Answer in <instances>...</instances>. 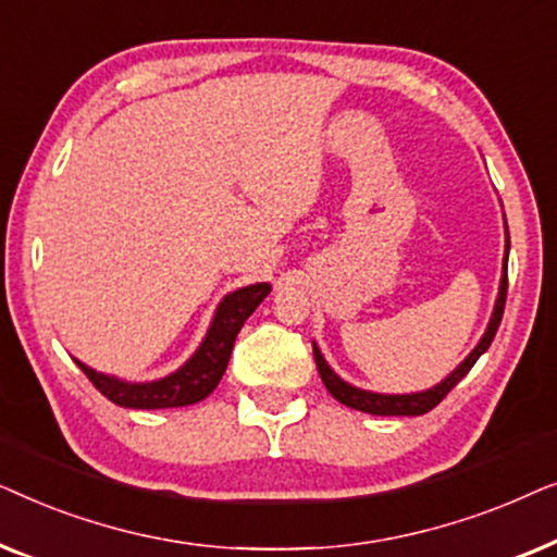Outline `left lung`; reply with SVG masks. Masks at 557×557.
I'll use <instances>...</instances> for the list:
<instances>
[{
  "instance_id": "left-lung-1",
  "label": "left lung",
  "mask_w": 557,
  "mask_h": 557,
  "mask_svg": "<svg viewBox=\"0 0 557 557\" xmlns=\"http://www.w3.org/2000/svg\"><path fill=\"white\" fill-rule=\"evenodd\" d=\"M505 261H502V278H499V294L497 301H494V311L490 317V324L479 339V345L471 349V352L463 357V362L456 368L451 375H446L438 385L429 387V391H418V393H372V391H362V387L349 385L347 380H342L337 372L330 368V362L324 360L322 349L317 347V342H311L314 347V360H317V370L322 375V383L326 385V391L332 393L334 400H339L342 406L362 410V413H372V416H423L429 413L431 408H436L441 400L446 398L448 391L459 383V380L467 375V372L474 368V362L482 357L486 349H490L494 334L499 330L502 314H505V301H507V258H509V231L505 223Z\"/></svg>"
}]
</instances>
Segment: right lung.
<instances>
[{"label":"right lung","instance_id":"right-lung-1","mask_svg":"<svg viewBox=\"0 0 557 557\" xmlns=\"http://www.w3.org/2000/svg\"><path fill=\"white\" fill-rule=\"evenodd\" d=\"M271 294V284H250L225 294L220 299L215 317L208 326V334L195 349V355L170 375L149 380V383H128L116 375H106L88 368L86 362L75 360V364L86 372V377L101 391L111 403L121 408L159 410V408H182L200 403L215 391L220 377L231 360L235 337L240 326L253 314L258 304Z\"/></svg>","mask_w":557,"mask_h":557}]
</instances>
